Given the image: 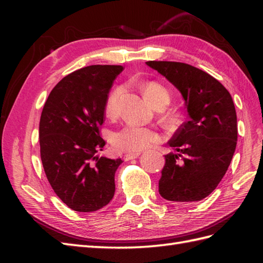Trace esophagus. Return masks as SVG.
Returning a JSON list of instances; mask_svg holds the SVG:
<instances>
[{
  "label": "esophagus",
  "mask_w": 263,
  "mask_h": 263,
  "mask_svg": "<svg viewBox=\"0 0 263 263\" xmlns=\"http://www.w3.org/2000/svg\"><path fill=\"white\" fill-rule=\"evenodd\" d=\"M139 156H140V153H135V154H125L124 156H123V159H124L125 161H127V160H132V159H136V158H138Z\"/></svg>",
  "instance_id": "esophagus-1"
}]
</instances>
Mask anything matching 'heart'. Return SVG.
Here are the masks:
<instances>
[{"label": "heart", "mask_w": 263, "mask_h": 263, "mask_svg": "<svg viewBox=\"0 0 263 263\" xmlns=\"http://www.w3.org/2000/svg\"><path fill=\"white\" fill-rule=\"evenodd\" d=\"M123 92L122 86L111 88L105 100V113L110 117L117 115L120 110V97ZM143 93L154 106L170 102V90L159 82H148L143 87ZM160 135L155 128L137 122H127L111 135V144L120 153L135 154L153 147L159 142Z\"/></svg>", "instance_id": "1"}]
</instances>
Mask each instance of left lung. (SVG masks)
Returning a JSON list of instances; mask_svg holds the SVG:
<instances>
[{
    "label": "left lung",
    "mask_w": 263,
    "mask_h": 263,
    "mask_svg": "<svg viewBox=\"0 0 263 263\" xmlns=\"http://www.w3.org/2000/svg\"><path fill=\"white\" fill-rule=\"evenodd\" d=\"M184 98L187 120L168 141L159 194L176 203L200 201L214 191L230 166L237 142V119L231 93L195 66L148 61Z\"/></svg>",
    "instance_id": "obj_1"
}]
</instances>
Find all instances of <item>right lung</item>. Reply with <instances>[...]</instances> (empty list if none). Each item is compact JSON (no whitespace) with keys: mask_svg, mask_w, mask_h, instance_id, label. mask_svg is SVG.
Listing matches in <instances>:
<instances>
[{"mask_svg":"<svg viewBox=\"0 0 263 263\" xmlns=\"http://www.w3.org/2000/svg\"><path fill=\"white\" fill-rule=\"evenodd\" d=\"M122 65H89L64 77L49 93L39 122L41 158L55 194L74 211L109 203L123 161L99 157L105 100Z\"/></svg>","mask_w":263,"mask_h":263,"instance_id":"add662e5","label":"right lung"}]
</instances>
